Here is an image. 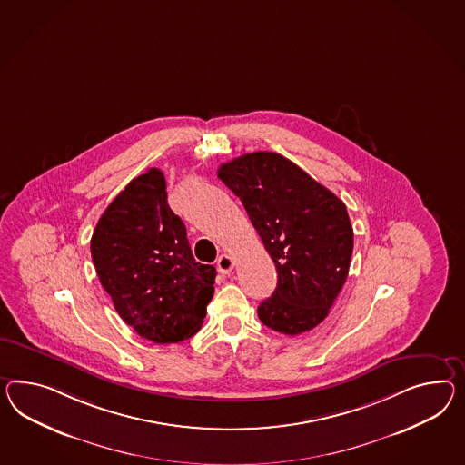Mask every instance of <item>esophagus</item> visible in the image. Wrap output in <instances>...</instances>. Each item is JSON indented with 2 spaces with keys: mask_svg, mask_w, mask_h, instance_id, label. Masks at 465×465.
<instances>
[{
  "mask_svg": "<svg viewBox=\"0 0 465 465\" xmlns=\"http://www.w3.org/2000/svg\"><path fill=\"white\" fill-rule=\"evenodd\" d=\"M234 268V260L229 254H221L217 258V270L223 274H229Z\"/></svg>",
  "mask_w": 465,
  "mask_h": 465,
  "instance_id": "esophagus-1",
  "label": "esophagus"
}]
</instances>
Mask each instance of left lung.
<instances>
[{
	"label": "left lung",
	"mask_w": 465,
	"mask_h": 465,
	"mask_svg": "<svg viewBox=\"0 0 465 465\" xmlns=\"http://www.w3.org/2000/svg\"><path fill=\"white\" fill-rule=\"evenodd\" d=\"M217 177L238 195L276 266L278 283L258 307L260 321L286 335L317 327L349 273L354 232L344 203L273 152L238 156Z\"/></svg>",
	"instance_id": "left-lung-1"
}]
</instances>
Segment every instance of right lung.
I'll return each instance as SVG.
<instances>
[{"label":"right lung","mask_w":465,"mask_h":465,"mask_svg":"<svg viewBox=\"0 0 465 465\" xmlns=\"http://www.w3.org/2000/svg\"><path fill=\"white\" fill-rule=\"evenodd\" d=\"M95 273L121 319L156 344L189 339L214 295L215 268L193 260L158 168L133 179L97 221Z\"/></svg>","instance_id":"obj_1"}]
</instances>
